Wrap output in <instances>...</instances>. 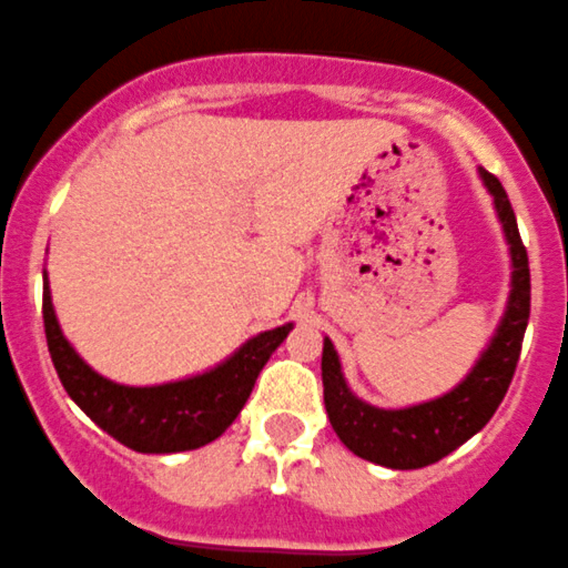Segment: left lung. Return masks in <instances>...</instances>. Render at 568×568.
Listing matches in <instances>:
<instances>
[{
	"label": "left lung",
	"mask_w": 568,
	"mask_h": 568,
	"mask_svg": "<svg viewBox=\"0 0 568 568\" xmlns=\"http://www.w3.org/2000/svg\"><path fill=\"white\" fill-rule=\"evenodd\" d=\"M479 178L494 197L496 217H499L501 234L510 251L513 273L505 315L466 379L449 393L413 404V407H374L351 390L334 343L328 337L323 339L321 371L328 420L339 440L362 460L398 468V471H413V468L443 460L494 418L516 374L521 339L530 321V264H527V251L518 236L516 214H513L505 186L483 166H479Z\"/></svg>",
	"instance_id": "obj_1"
}]
</instances>
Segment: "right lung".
Segmentation results:
<instances>
[{
  "label": "right lung",
  "instance_id": "1",
  "mask_svg": "<svg viewBox=\"0 0 568 568\" xmlns=\"http://www.w3.org/2000/svg\"><path fill=\"white\" fill-rule=\"evenodd\" d=\"M44 332L52 365L69 398L102 432L142 455H175L217 440L234 424L256 385L258 371L287 339L293 323L245 339L234 354L203 374L164 385H119L97 374L67 339L44 270Z\"/></svg>",
  "mask_w": 568,
  "mask_h": 568
}]
</instances>
